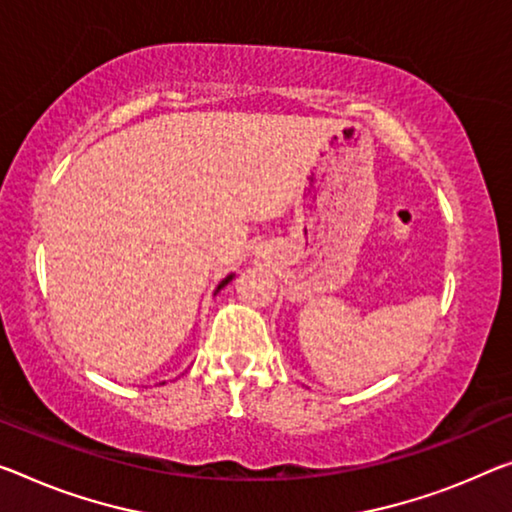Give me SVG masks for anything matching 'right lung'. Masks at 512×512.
<instances>
[{"instance_id":"obj_1","label":"right lung","mask_w":512,"mask_h":512,"mask_svg":"<svg viewBox=\"0 0 512 512\" xmlns=\"http://www.w3.org/2000/svg\"><path fill=\"white\" fill-rule=\"evenodd\" d=\"M231 279H233V274H231V277H226V279H224V281H222V283H219V286H217V290H215V293H219V290H222V288H224V286H226V283H229V281H231Z\"/></svg>"}]
</instances>
